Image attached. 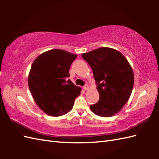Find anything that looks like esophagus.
Wrapping results in <instances>:
<instances>
[{"mask_svg":"<svg viewBox=\"0 0 159 159\" xmlns=\"http://www.w3.org/2000/svg\"><path fill=\"white\" fill-rule=\"evenodd\" d=\"M89 89V86H88V85H85V86L83 87V89L84 90H87Z\"/></svg>","mask_w":159,"mask_h":159,"instance_id":"obj_1","label":"esophagus"}]
</instances>
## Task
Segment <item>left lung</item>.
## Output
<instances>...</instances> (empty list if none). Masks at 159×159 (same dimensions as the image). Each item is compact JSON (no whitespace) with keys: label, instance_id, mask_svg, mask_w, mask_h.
Instances as JSON below:
<instances>
[{"label":"left lung","instance_id":"8db88e82","mask_svg":"<svg viewBox=\"0 0 159 159\" xmlns=\"http://www.w3.org/2000/svg\"><path fill=\"white\" fill-rule=\"evenodd\" d=\"M82 57L92 67L98 102L90 106L93 113L109 117L122 109L131 95L134 85L133 69L120 52L102 47L87 53Z\"/></svg>","mask_w":159,"mask_h":159}]
</instances>
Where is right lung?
<instances>
[{
	"instance_id": "1",
	"label": "right lung",
	"mask_w": 159,
	"mask_h": 159,
	"mask_svg": "<svg viewBox=\"0 0 159 159\" xmlns=\"http://www.w3.org/2000/svg\"><path fill=\"white\" fill-rule=\"evenodd\" d=\"M77 55L60 49L43 52L33 61L29 74V89L35 102L50 116H60L72 109L81 89L68 79Z\"/></svg>"
}]
</instances>
